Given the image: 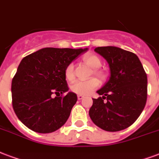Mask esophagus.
<instances>
[{
  "label": "esophagus",
  "instance_id": "esophagus-1",
  "mask_svg": "<svg viewBox=\"0 0 159 159\" xmlns=\"http://www.w3.org/2000/svg\"><path fill=\"white\" fill-rule=\"evenodd\" d=\"M83 98H84V96L83 95H80V94H78V95H77V98H78V100H82Z\"/></svg>",
  "mask_w": 159,
  "mask_h": 159
}]
</instances>
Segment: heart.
<instances>
[{
	"instance_id": "b5f03b06",
	"label": "heart",
	"mask_w": 159,
	"mask_h": 159,
	"mask_svg": "<svg viewBox=\"0 0 159 159\" xmlns=\"http://www.w3.org/2000/svg\"><path fill=\"white\" fill-rule=\"evenodd\" d=\"M83 61L87 65L90 66L93 69H98L101 66V60L98 57L93 54H88L83 57ZM96 74L98 75L99 77H102V73L101 71L95 70L94 71ZM65 75H66V79L72 80L74 77V66L73 64H69L65 71ZM99 82L96 78H91V79L86 80V81H76L71 85V90L73 93L80 94V95H87L90 93L92 91L98 87Z\"/></svg>"
}]
</instances>
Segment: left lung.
Wrapping results in <instances>:
<instances>
[{
	"instance_id": "obj_1",
	"label": "left lung",
	"mask_w": 159,
	"mask_h": 159,
	"mask_svg": "<svg viewBox=\"0 0 159 159\" xmlns=\"http://www.w3.org/2000/svg\"><path fill=\"white\" fill-rule=\"evenodd\" d=\"M94 51L108 63L110 77L97 91L102 97L93 98L89 116L103 130H123L138 119L145 107L147 74L138 56L131 52L112 46L96 47Z\"/></svg>"
}]
</instances>
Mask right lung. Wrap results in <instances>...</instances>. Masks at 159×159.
<instances>
[{
  "instance_id": "1",
  "label": "right lung",
  "mask_w": 159,
  "mask_h": 159,
  "mask_svg": "<svg viewBox=\"0 0 159 159\" xmlns=\"http://www.w3.org/2000/svg\"><path fill=\"white\" fill-rule=\"evenodd\" d=\"M88 50L46 47L23 58L12 79L11 93L13 109L24 125L49 133L65 124L77 101V95L68 92L65 71Z\"/></svg>"
}]
</instances>
